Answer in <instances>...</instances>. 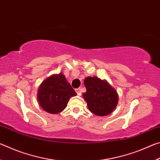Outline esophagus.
I'll list each match as a JSON object with an SVG mask.
<instances>
[{"mask_svg": "<svg viewBox=\"0 0 160 160\" xmlns=\"http://www.w3.org/2000/svg\"><path fill=\"white\" fill-rule=\"evenodd\" d=\"M75 92H76V93L78 94H81V89L80 88H78V89H75Z\"/></svg>", "mask_w": 160, "mask_h": 160, "instance_id": "esophagus-1", "label": "esophagus"}]
</instances>
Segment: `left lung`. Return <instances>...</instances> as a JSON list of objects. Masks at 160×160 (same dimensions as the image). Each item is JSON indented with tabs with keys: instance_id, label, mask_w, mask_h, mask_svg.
Here are the masks:
<instances>
[{
	"instance_id": "obj_1",
	"label": "left lung",
	"mask_w": 160,
	"mask_h": 160,
	"mask_svg": "<svg viewBox=\"0 0 160 160\" xmlns=\"http://www.w3.org/2000/svg\"><path fill=\"white\" fill-rule=\"evenodd\" d=\"M84 85L87 91L82 97L92 113L104 116L113 112L117 106L118 94L107 80L96 76L87 77Z\"/></svg>"
}]
</instances>
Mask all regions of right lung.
Returning <instances> with one entry per match:
<instances>
[{"instance_id":"obj_1","label":"right lung","mask_w":160,"mask_h":160,"mask_svg":"<svg viewBox=\"0 0 160 160\" xmlns=\"http://www.w3.org/2000/svg\"><path fill=\"white\" fill-rule=\"evenodd\" d=\"M76 94L63 73L53 74L39 85L37 101L45 112L56 114L66 109L70 97Z\"/></svg>"}]
</instances>
